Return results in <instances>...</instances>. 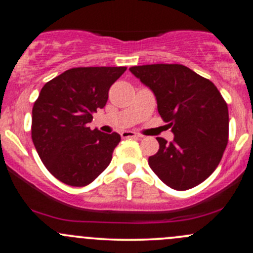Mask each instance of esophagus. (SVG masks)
I'll use <instances>...</instances> for the list:
<instances>
[{
  "mask_svg": "<svg viewBox=\"0 0 253 253\" xmlns=\"http://www.w3.org/2000/svg\"><path fill=\"white\" fill-rule=\"evenodd\" d=\"M121 137L122 138H139V137L142 136H139V134L134 133V132L132 131H124L121 133Z\"/></svg>",
  "mask_w": 253,
  "mask_h": 253,
  "instance_id": "1",
  "label": "esophagus"
}]
</instances>
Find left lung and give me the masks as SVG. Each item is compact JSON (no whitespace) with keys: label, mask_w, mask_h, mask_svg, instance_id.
<instances>
[{"label":"left lung","mask_w":253,"mask_h":253,"mask_svg":"<svg viewBox=\"0 0 253 253\" xmlns=\"http://www.w3.org/2000/svg\"><path fill=\"white\" fill-rule=\"evenodd\" d=\"M154 93L160 116L174 141L158 137L159 150L148 159L150 169L169 187L185 191L208 178L228 144V105L218 88L182 65L129 68Z\"/></svg>","instance_id":"left-lung-1"}]
</instances>
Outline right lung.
<instances>
[{
  "instance_id": "right-lung-1",
  "label": "right lung",
  "mask_w": 253,
  "mask_h": 253,
  "mask_svg": "<svg viewBox=\"0 0 253 253\" xmlns=\"http://www.w3.org/2000/svg\"><path fill=\"white\" fill-rule=\"evenodd\" d=\"M126 67H77L42 86L33 106L32 138L40 159L57 180L83 187L108 168L119 133L90 129L106 105L109 89Z\"/></svg>"
}]
</instances>
